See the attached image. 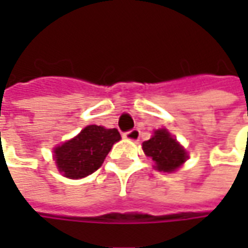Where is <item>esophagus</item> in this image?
Returning <instances> with one entry per match:
<instances>
[{"instance_id":"esophagus-1","label":"esophagus","mask_w":248,"mask_h":248,"mask_svg":"<svg viewBox=\"0 0 248 248\" xmlns=\"http://www.w3.org/2000/svg\"><path fill=\"white\" fill-rule=\"evenodd\" d=\"M139 135H140V132H139L138 128H134V129H129L127 132H124L123 134V137L125 139H128V140H132V142H137L139 139Z\"/></svg>"}]
</instances>
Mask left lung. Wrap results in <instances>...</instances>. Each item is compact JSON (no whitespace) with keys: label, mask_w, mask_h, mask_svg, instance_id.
Instances as JSON below:
<instances>
[{"label":"left lung","mask_w":248,"mask_h":248,"mask_svg":"<svg viewBox=\"0 0 248 248\" xmlns=\"http://www.w3.org/2000/svg\"><path fill=\"white\" fill-rule=\"evenodd\" d=\"M142 148L146 156L156 161L158 171L164 172L175 171L187 157L185 149L166 129H157L152 138L142 143Z\"/></svg>","instance_id":"1"}]
</instances>
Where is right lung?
Here are the masks:
<instances>
[{
	"label": "right lung",
	"instance_id": "1",
	"mask_svg": "<svg viewBox=\"0 0 248 248\" xmlns=\"http://www.w3.org/2000/svg\"><path fill=\"white\" fill-rule=\"evenodd\" d=\"M116 128L88 125L72 140L55 149V161L67 178H84L95 172L108 156L111 146L120 140Z\"/></svg>",
	"mask_w": 248,
	"mask_h": 248
}]
</instances>
